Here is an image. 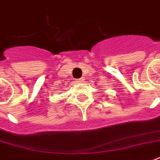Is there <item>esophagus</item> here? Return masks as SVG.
I'll use <instances>...</instances> for the list:
<instances>
[{
  "instance_id": "esophagus-1",
  "label": "esophagus",
  "mask_w": 160,
  "mask_h": 160,
  "mask_svg": "<svg viewBox=\"0 0 160 160\" xmlns=\"http://www.w3.org/2000/svg\"><path fill=\"white\" fill-rule=\"evenodd\" d=\"M83 81H84V78H81L78 79H75V82L77 83H82Z\"/></svg>"
}]
</instances>
